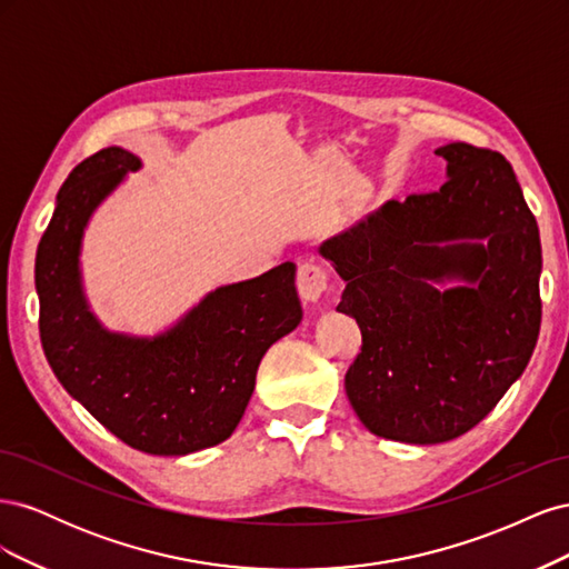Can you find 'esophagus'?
<instances>
[{
  "mask_svg": "<svg viewBox=\"0 0 569 569\" xmlns=\"http://www.w3.org/2000/svg\"><path fill=\"white\" fill-rule=\"evenodd\" d=\"M297 289H299V297L306 303H316L325 295V289H327V272L318 263H313V261L299 266Z\"/></svg>",
  "mask_w": 569,
  "mask_h": 569,
  "instance_id": "obj_1",
  "label": "esophagus"
}]
</instances>
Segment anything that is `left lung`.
Instances as JSON below:
<instances>
[{"mask_svg": "<svg viewBox=\"0 0 569 569\" xmlns=\"http://www.w3.org/2000/svg\"><path fill=\"white\" fill-rule=\"evenodd\" d=\"M439 192L387 201L318 247L363 347L343 377L358 420L403 443L451 441L525 372L541 327V242L512 166L439 147Z\"/></svg>", "mask_w": 569, "mask_h": 569, "instance_id": "8db88e82", "label": "left lung"}]
</instances>
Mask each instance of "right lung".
Returning a JSON list of instances; mask_svg holds the SVG:
<instances>
[{"mask_svg": "<svg viewBox=\"0 0 569 569\" xmlns=\"http://www.w3.org/2000/svg\"><path fill=\"white\" fill-rule=\"evenodd\" d=\"M140 168L137 153L107 147L59 189L36 258L40 339L57 380L111 435L151 456H187L232 437L261 358L297 330V266L222 284L153 337L107 330L84 297L82 237L101 201Z\"/></svg>", "mask_w": 569, "mask_h": 569, "instance_id": "add662e5", "label": "right lung"}]
</instances>
